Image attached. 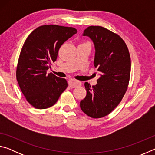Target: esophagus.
Wrapping results in <instances>:
<instances>
[{"label":"esophagus","mask_w":155,"mask_h":155,"mask_svg":"<svg viewBox=\"0 0 155 155\" xmlns=\"http://www.w3.org/2000/svg\"><path fill=\"white\" fill-rule=\"evenodd\" d=\"M68 85L70 87L72 88H74V87H77L78 86H79L81 85V83L80 81H76L74 79H70L68 81Z\"/></svg>","instance_id":"1"}]
</instances>
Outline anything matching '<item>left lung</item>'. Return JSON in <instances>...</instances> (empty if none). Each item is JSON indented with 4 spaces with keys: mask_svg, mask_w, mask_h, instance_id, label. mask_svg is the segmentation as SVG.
<instances>
[{
    "mask_svg": "<svg viewBox=\"0 0 155 155\" xmlns=\"http://www.w3.org/2000/svg\"><path fill=\"white\" fill-rule=\"evenodd\" d=\"M93 41L94 65L100 73L96 85L85 83V98L81 101L82 111L93 118L109 114L118 105L127 90L130 74L129 52L124 40L107 28L90 26L84 31Z\"/></svg>",
    "mask_w": 155,
    "mask_h": 155,
    "instance_id": "left-lung-1",
    "label": "left lung"
}]
</instances>
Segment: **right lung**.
<instances>
[{
    "mask_svg": "<svg viewBox=\"0 0 155 155\" xmlns=\"http://www.w3.org/2000/svg\"><path fill=\"white\" fill-rule=\"evenodd\" d=\"M77 32L73 27L44 25L26 40L18 59L16 78L26 99L35 108L54 105L67 88L65 78L47 74V70L57 60L60 47Z\"/></svg>",
    "mask_w": 155,
    "mask_h": 155,
    "instance_id": "1",
    "label": "right lung"
}]
</instances>
